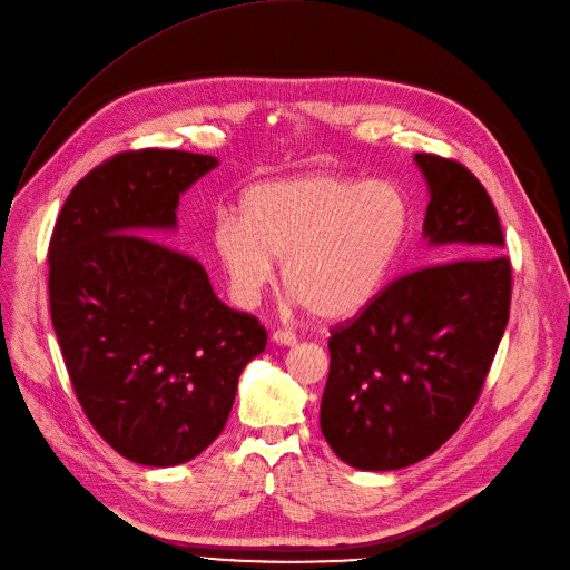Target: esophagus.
Returning <instances> with one entry per match:
<instances>
[{"label":"esophagus","instance_id":"obj_1","mask_svg":"<svg viewBox=\"0 0 570 570\" xmlns=\"http://www.w3.org/2000/svg\"><path fill=\"white\" fill-rule=\"evenodd\" d=\"M273 341L275 344H279V346H295L297 344V336L291 332V330H275L273 332Z\"/></svg>","mask_w":570,"mask_h":570}]
</instances>
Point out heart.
Returning <instances> with one entry per match:
<instances>
[{
    "label": "heart",
    "instance_id": "obj_1",
    "mask_svg": "<svg viewBox=\"0 0 570 570\" xmlns=\"http://www.w3.org/2000/svg\"><path fill=\"white\" fill-rule=\"evenodd\" d=\"M412 226L405 189L392 180L302 174L247 187L240 219L224 213L213 252L240 307L275 279L321 321L364 312L387 284Z\"/></svg>",
    "mask_w": 570,
    "mask_h": 570
}]
</instances>
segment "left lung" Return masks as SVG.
<instances>
[{
    "instance_id": "8db88e82",
    "label": "left lung",
    "mask_w": 570,
    "mask_h": 570,
    "mask_svg": "<svg viewBox=\"0 0 570 570\" xmlns=\"http://www.w3.org/2000/svg\"><path fill=\"white\" fill-rule=\"evenodd\" d=\"M414 160L431 189L424 234L446 261L396 277L330 327L321 431L357 470L407 468L456 433L509 323L511 261L485 187L453 158Z\"/></svg>"
}]
</instances>
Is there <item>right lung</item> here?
Returning a JSON list of instances; mask_svg holds the SVG:
<instances>
[{
    "mask_svg": "<svg viewBox=\"0 0 570 570\" xmlns=\"http://www.w3.org/2000/svg\"><path fill=\"white\" fill-rule=\"evenodd\" d=\"M213 167L187 150H124L70 189L50 238V316L70 385L98 435L139 465L199 456L268 344L258 318L217 299L197 258L142 236L174 229L180 193Z\"/></svg>",
    "mask_w": 570,
    "mask_h": 570,
    "instance_id": "obj_1",
    "label": "right lung"
}]
</instances>
